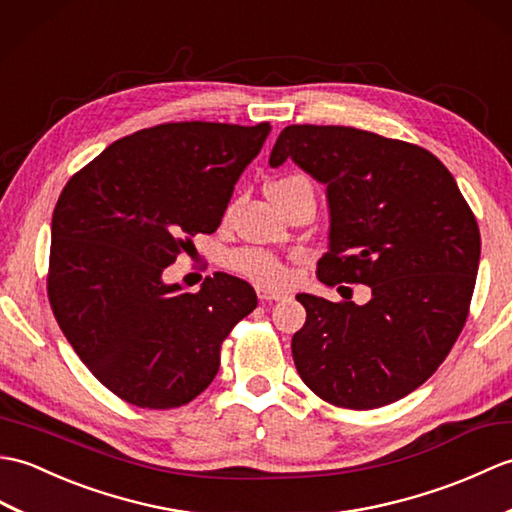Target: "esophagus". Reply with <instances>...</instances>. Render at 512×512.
<instances>
[{
    "instance_id": "34e87169",
    "label": "esophagus",
    "mask_w": 512,
    "mask_h": 512,
    "mask_svg": "<svg viewBox=\"0 0 512 512\" xmlns=\"http://www.w3.org/2000/svg\"><path fill=\"white\" fill-rule=\"evenodd\" d=\"M256 293H258L260 302H274V300H285L287 298L285 291H274V289H267V287H256Z\"/></svg>"
}]
</instances>
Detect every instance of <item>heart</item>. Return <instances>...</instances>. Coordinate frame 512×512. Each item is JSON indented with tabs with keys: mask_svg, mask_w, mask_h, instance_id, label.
<instances>
[{
	"mask_svg": "<svg viewBox=\"0 0 512 512\" xmlns=\"http://www.w3.org/2000/svg\"><path fill=\"white\" fill-rule=\"evenodd\" d=\"M295 179H304V177H285L280 181H274L269 188H276L282 184H291ZM227 265H230L238 274L247 276L249 280L258 282V285H267V287H280L285 285L289 274L287 267L280 263L278 258H274L271 254L258 252V249H243V252H234L230 258H227Z\"/></svg>",
	"mask_w": 512,
	"mask_h": 512,
	"instance_id": "b5f03b06",
	"label": "heart"
}]
</instances>
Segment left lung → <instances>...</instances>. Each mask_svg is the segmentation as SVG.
<instances>
[{"label":"left lung","instance_id":"8db88e82","mask_svg":"<svg viewBox=\"0 0 512 512\" xmlns=\"http://www.w3.org/2000/svg\"><path fill=\"white\" fill-rule=\"evenodd\" d=\"M287 160L326 186L317 278L372 289L366 304L295 295L306 309L291 339L295 368L339 407L399 401L436 372L467 322L480 265L473 212L436 155L370 131L291 124L269 166Z\"/></svg>","mask_w":512,"mask_h":512}]
</instances>
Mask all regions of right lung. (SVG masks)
I'll return each mask as SVG.
<instances>
[{
  "label": "right lung",
  "mask_w": 512,
  "mask_h": 512,
  "mask_svg": "<svg viewBox=\"0 0 512 512\" xmlns=\"http://www.w3.org/2000/svg\"><path fill=\"white\" fill-rule=\"evenodd\" d=\"M269 122H170L107 146L63 188L52 214L48 295L94 377L149 410L190 403L219 372L221 342L256 291L230 274L197 293L164 280L190 236L221 225Z\"/></svg>",
  "instance_id": "right-lung-1"
}]
</instances>
